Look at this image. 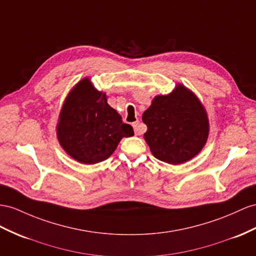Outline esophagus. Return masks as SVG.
Instances as JSON below:
<instances>
[{
	"label": "esophagus",
	"instance_id": "esophagus-1",
	"mask_svg": "<svg viewBox=\"0 0 256 256\" xmlns=\"http://www.w3.org/2000/svg\"><path fill=\"white\" fill-rule=\"evenodd\" d=\"M133 128H134V132H135V134L136 135H140V122L138 121H136V122H134L133 124Z\"/></svg>",
	"mask_w": 256,
	"mask_h": 256
}]
</instances>
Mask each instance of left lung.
Here are the masks:
<instances>
[{"label": "left lung", "mask_w": 256, "mask_h": 256, "mask_svg": "<svg viewBox=\"0 0 256 256\" xmlns=\"http://www.w3.org/2000/svg\"><path fill=\"white\" fill-rule=\"evenodd\" d=\"M147 126L145 140L156 159L180 164L204 147L208 119L201 102L192 90L178 84L168 95H158L142 114Z\"/></svg>", "instance_id": "obj_1"}]
</instances>
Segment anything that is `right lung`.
Listing matches in <instances>:
<instances>
[{"label": "right lung", "instance_id": "right-lung-1", "mask_svg": "<svg viewBox=\"0 0 256 256\" xmlns=\"http://www.w3.org/2000/svg\"><path fill=\"white\" fill-rule=\"evenodd\" d=\"M134 135L133 128L107 102V96L84 78L70 90L57 124L60 146L83 164L108 159L123 137Z\"/></svg>", "mask_w": 256, "mask_h": 256}]
</instances>
